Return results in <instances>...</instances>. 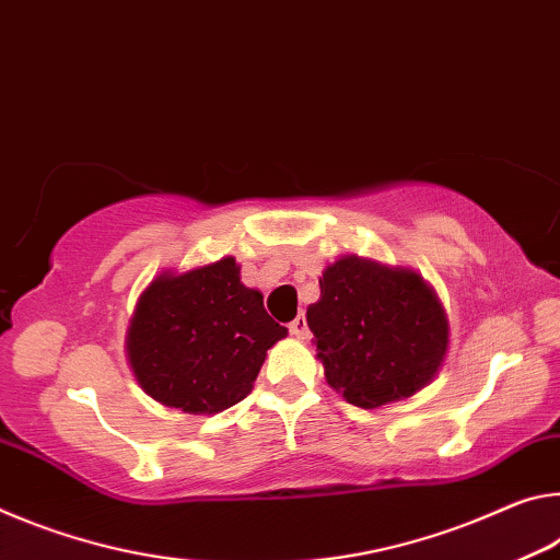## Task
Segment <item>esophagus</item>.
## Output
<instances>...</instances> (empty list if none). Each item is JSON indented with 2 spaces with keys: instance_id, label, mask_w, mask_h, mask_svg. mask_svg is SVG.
Wrapping results in <instances>:
<instances>
[{
  "instance_id": "34e87169",
  "label": "esophagus",
  "mask_w": 560,
  "mask_h": 560,
  "mask_svg": "<svg viewBox=\"0 0 560 560\" xmlns=\"http://www.w3.org/2000/svg\"><path fill=\"white\" fill-rule=\"evenodd\" d=\"M290 332L295 335V337H305L307 335V319H305V315H298L295 319H292Z\"/></svg>"
}]
</instances>
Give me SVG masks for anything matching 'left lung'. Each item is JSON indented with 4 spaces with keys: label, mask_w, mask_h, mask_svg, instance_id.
I'll return each mask as SVG.
<instances>
[{
    "label": "left lung",
    "mask_w": 560,
    "mask_h": 560,
    "mask_svg": "<svg viewBox=\"0 0 560 560\" xmlns=\"http://www.w3.org/2000/svg\"><path fill=\"white\" fill-rule=\"evenodd\" d=\"M307 325L329 387L364 409L411 397L432 382L448 345L444 310L417 272L357 255L323 272Z\"/></svg>",
    "instance_id": "8db88e82"
}]
</instances>
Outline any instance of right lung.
I'll list each match as a JSON object with an SVG mask.
<instances>
[{
    "label": "right lung",
    "mask_w": 560,
    "mask_h": 560,
    "mask_svg": "<svg viewBox=\"0 0 560 560\" xmlns=\"http://www.w3.org/2000/svg\"><path fill=\"white\" fill-rule=\"evenodd\" d=\"M288 335L265 313L262 295L223 258L161 275L136 305L128 362L145 394L188 415H215L253 389L265 352Z\"/></svg>",
    "instance_id": "right-lung-1"
}]
</instances>
